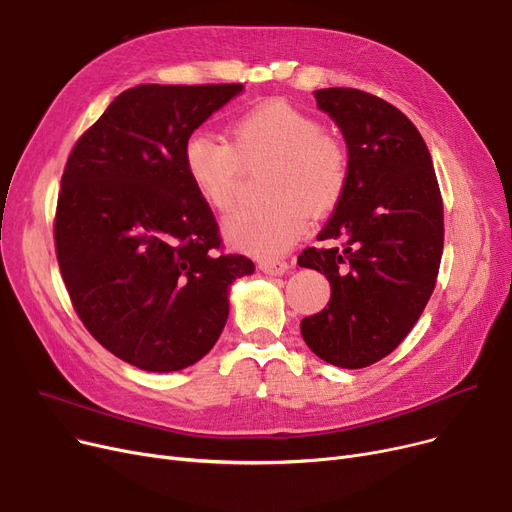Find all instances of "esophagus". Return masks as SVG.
<instances>
[{
	"label": "esophagus",
	"mask_w": 512,
	"mask_h": 512,
	"mask_svg": "<svg viewBox=\"0 0 512 512\" xmlns=\"http://www.w3.org/2000/svg\"><path fill=\"white\" fill-rule=\"evenodd\" d=\"M288 263L286 261H280V259H263L259 263V270L267 276H282L284 272H288Z\"/></svg>",
	"instance_id": "1"
}]
</instances>
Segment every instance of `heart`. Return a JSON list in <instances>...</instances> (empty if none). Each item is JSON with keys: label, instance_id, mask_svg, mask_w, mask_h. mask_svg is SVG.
Listing matches in <instances>:
<instances>
[{"label": "heart", "instance_id": "obj_1", "mask_svg": "<svg viewBox=\"0 0 512 512\" xmlns=\"http://www.w3.org/2000/svg\"><path fill=\"white\" fill-rule=\"evenodd\" d=\"M184 170L199 197L222 213L240 195L242 174L265 161V201L240 209L224 224L236 249L276 257L297 242L311 218H324L342 201L351 157L346 145L307 112L286 101H265L228 124V143L205 130L188 134Z\"/></svg>", "mask_w": 512, "mask_h": 512}]
</instances>
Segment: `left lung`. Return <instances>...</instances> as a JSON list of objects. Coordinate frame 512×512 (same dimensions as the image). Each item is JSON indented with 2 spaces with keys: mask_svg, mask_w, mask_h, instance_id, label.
<instances>
[{
  "mask_svg": "<svg viewBox=\"0 0 512 512\" xmlns=\"http://www.w3.org/2000/svg\"><path fill=\"white\" fill-rule=\"evenodd\" d=\"M340 126L351 157L342 201L301 267L326 274L332 297L301 321L311 351L361 369L388 357L417 324L436 288L444 249V203L432 155L398 107L351 87L315 91Z\"/></svg>",
  "mask_w": 512,
  "mask_h": 512,
  "instance_id": "8db88e82",
  "label": "left lung"
}]
</instances>
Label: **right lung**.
<instances>
[{"label":"right lung","mask_w":512,"mask_h":512,"mask_svg":"<svg viewBox=\"0 0 512 512\" xmlns=\"http://www.w3.org/2000/svg\"><path fill=\"white\" fill-rule=\"evenodd\" d=\"M230 85H139L76 141L62 174L53 240L72 307L89 334L145 371L205 357L228 319V288L253 274L224 253L182 147L236 93Z\"/></svg>","instance_id":"1"}]
</instances>
